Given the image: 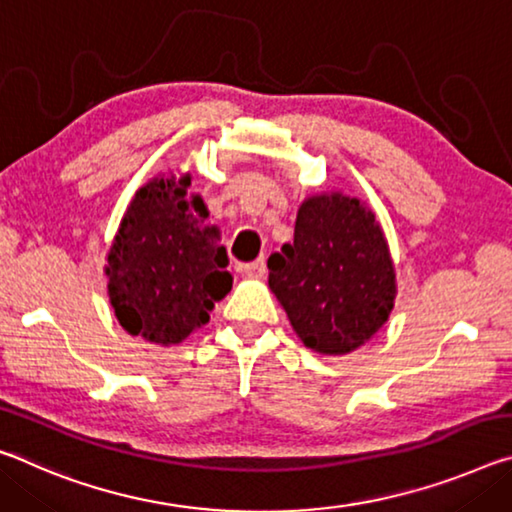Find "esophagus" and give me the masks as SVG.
Instances as JSON below:
<instances>
[{"instance_id":"obj_1","label":"esophagus","mask_w":512,"mask_h":512,"mask_svg":"<svg viewBox=\"0 0 512 512\" xmlns=\"http://www.w3.org/2000/svg\"><path fill=\"white\" fill-rule=\"evenodd\" d=\"M241 271L246 273L248 278H264V273H266V259L259 257V259H255V262L243 264Z\"/></svg>"}]
</instances>
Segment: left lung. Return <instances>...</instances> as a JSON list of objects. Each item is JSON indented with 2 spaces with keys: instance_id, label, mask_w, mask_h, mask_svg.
<instances>
[{
  "instance_id": "1",
  "label": "left lung",
  "mask_w": 512,
  "mask_h": 512,
  "mask_svg": "<svg viewBox=\"0 0 512 512\" xmlns=\"http://www.w3.org/2000/svg\"><path fill=\"white\" fill-rule=\"evenodd\" d=\"M385 234L358 198L323 193L298 209L294 243L269 257V287L307 348L344 355L376 335L394 307Z\"/></svg>"
}]
</instances>
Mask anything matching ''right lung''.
I'll use <instances>...</instances> for the list:
<instances>
[{"instance_id":"1","label":"right lung","mask_w":512,"mask_h":512,"mask_svg":"<svg viewBox=\"0 0 512 512\" xmlns=\"http://www.w3.org/2000/svg\"><path fill=\"white\" fill-rule=\"evenodd\" d=\"M189 177H157L136 191L107 255L109 300L129 335L180 344L205 326L216 300L232 289L221 230Z\"/></svg>"}]
</instances>
